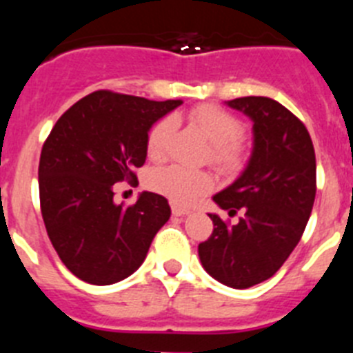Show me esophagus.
Here are the masks:
<instances>
[{"label": "esophagus", "mask_w": 353, "mask_h": 353, "mask_svg": "<svg viewBox=\"0 0 353 353\" xmlns=\"http://www.w3.org/2000/svg\"><path fill=\"white\" fill-rule=\"evenodd\" d=\"M171 212H173V215H176V217H183V215H187L191 210L179 207V205H173V207H171Z\"/></svg>", "instance_id": "esophagus-1"}]
</instances>
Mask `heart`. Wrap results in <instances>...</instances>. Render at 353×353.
Masks as SVG:
<instances>
[{
  "label": "heart",
  "instance_id": "obj_1",
  "mask_svg": "<svg viewBox=\"0 0 353 353\" xmlns=\"http://www.w3.org/2000/svg\"><path fill=\"white\" fill-rule=\"evenodd\" d=\"M191 121L205 134L212 143V161L224 170H233L242 162L244 152L239 138L244 127L236 117L228 113L226 109L214 104L196 105L189 113ZM173 130V118L166 117L159 120L146 136V154L150 159L159 161L164 157L166 143ZM214 180L208 173L189 168L173 166L159 168L150 174V187L170 198L176 205H192L201 194L208 192Z\"/></svg>",
  "mask_w": 353,
  "mask_h": 353
}]
</instances>
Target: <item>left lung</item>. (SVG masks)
Listing matches in <instances>:
<instances>
[{
  "label": "left lung",
  "mask_w": 353,
  "mask_h": 353,
  "mask_svg": "<svg viewBox=\"0 0 353 353\" xmlns=\"http://www.w3.org/2000/svg\"><path fill=\"white\" fill-rule=\"evenodd\" d=\"M226 105L252 121V150L244 171L214 194L217 214L210 239L198 245L203 269L230 288L244 290L272 277L299 244L316 194V159L310 132L295 114L269 97H240Z\"/></svg>",
  "instance_id": "8db88e82"
}]
</instances>
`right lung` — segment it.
Returning <instances> with one entry per match:
<instances>
[{"instance_id":"obj_1","label":"right lung","mask_w":353,"mask_h":353,"mask_svg":"<svg viewBox=\"0 0 353 353\" xmlns=\"http://www.w3.org/2000/svg\"><path fill=\"white\" fill-rule=\"evenodd\" d=\"M182 101H148L93 92L61 114L43 143L40 208L60 260L81 281L105 286L134 274L168 223V199L141 192L132 207L114 203V183H138L146 136Z\"/></svg>"}]
</instances>
